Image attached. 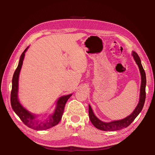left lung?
Here are the masks:
<instances>
[{
    "label": "left lung",
    "instance_id": "1",
    "mask_svg": "<svg viewBox=\"0 0 155 155\" xmlns=\"http://www.w3.org/2000/svg\"><path fill=\"white\" fill-rule=\"evenodd\" d=\"M132 55L134 61L138 65L139 68V70L141 75V85H140V97L139 101L137 106L136 107L133 112L126 118L121 119L120 120H114L111 121L110 122H105L97 118L96 115L94 113L92 108L90 105H88V114L89 118L91 120L92 124L97 129L105 130V131H113L121 130L124 128H126L133 122L134 119L137 118L138 115L142 111L144 103L145 100V86H146V76H145V72L143 70V68L142 65L141 60L137 54V52L133 51Z\"/></svg>",
    "mask_w": 155,
    "mask_h": 155
}]
</instances>
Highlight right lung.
Here are the masks:
<instances>
[{
  "mask_svg": "<svg viewBox=\"0 0 155 155\" xmlns=\"http://www.w3.org/2000/svg\"><path fill=\"white\" fill-rule=\"evenodd\" d=\"M28 48L29 46H28L21 54L17 68L13 74L11 92V105L13 111L26 126L34 130H44L52 127L59 123L63 114L65 104L72 94L61 96L56 101L55 108L53 113L43 119H39V116L41 114L32 113L21 104L18 97V79H19V74L22 66L23 60L25 59V53Z\"/></svg>",
  "mask_w": 155,
  "mask_h": 155,
  "instance_id": "1",
  "label": "right lung"
}]
</instances>
